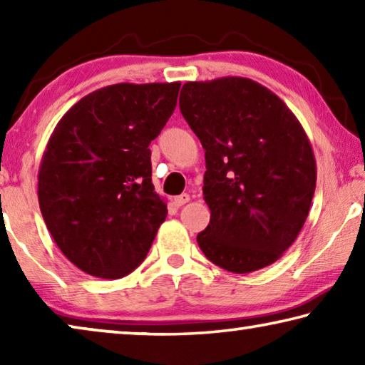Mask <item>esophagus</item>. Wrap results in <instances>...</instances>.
Instances as JSON below:
<instances>
[{
    "label": "esophagus",
    "instance_id": "obj_1",
    "mask_svg": "<svg viewBox=\"0 0 365 365\" xmlns=\"http://www.w3.org/2000/svg\"><path fill=\"white\" fill-rule=\"evenodd\" d=\"M190 201V195H187V193H182V195H178V196H175L174 197V206H177V207H180V206H183V205H187V202Z\"/></svg>",
    "mask_w": 365,
    "mask_h": 365
}]
</instances>
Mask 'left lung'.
Here are the masks:
<instances>
[{
	"label": "left lung",
	"mask_w": 365,
	"mask_h": 365,
	"mask_svg": "<svg viewBox=\"0 0 365 365\" xmlns=\"http://www.w3.org/2000/svg\"><path fill=\"white\" fill-rule=\"evenodd\" d=\"M180 110L205 148L209 225L197 245L209 261L250 274L298 238L316 190L304 128L279 96L245 77L187 82Z\"/></svg>",
	"instance_id": "1"
}]
</instances>
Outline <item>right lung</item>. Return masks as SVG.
<instances>
[{"label": "right lung", "mask_w": 365, "mask_h": 365, "mask_svg": "<svg viewBox=\"0 0 365 365\" xmlns=\"http://www.w3.org/2000/svg\"><path fill=\"white\" fill-rule=\"evenodd\" d=\"M178 90L180 82L104 86L54 127L38 170L40 211L58 248L85 274H130L165 220L150 143L174 113Z\"/></svg>", "instance_id": "right-lung-1"}]
</instances>
